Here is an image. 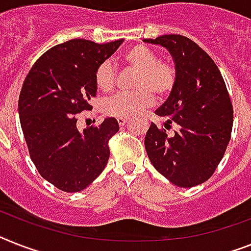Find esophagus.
<instances>
[{
	"mask_svg": "<svg viewBox=\"0 0 251 251\" xmlns=\"http://www.w3.org/2000/svg\"><path fill=\"white\" fill-rule=\"evenodd\" d=\"M117 121H118V123H119V126H124V124L127 123L128 119L127 118H118Z\"/></svg>",
	"mask_w": 251,
	"mask_h": 251,
	"instance_id": "34e87169",
	"label": "esophagus"
}]
</instances>
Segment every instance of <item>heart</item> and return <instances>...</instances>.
Listing matches in <instances>:
<instances>
[{
	"instance_id": "obj_1",
	"label": "heart",
	"mask_w": 251,
	"mask_h": 251,
	"mask_svg": "<svg viewBox=\"0 0 251 251\" xmlns=\"http://www.w3.org/2000/svg\"><path fill=\"white\" fill-rule=\"evenodd\" d=\"M122 60L126 65L137 70L133 88L130 93H115L102 101V110L111 117L129 118L141 109L154 102V96L159 100L169 96L177 82L175 66L167 61H160L158 55L144 45H136L128 49ZM95 83L102 92L113 90L115 83V70L109 60H105L96 68Z\"/></svg>"
}]
</instances>
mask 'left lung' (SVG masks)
<instances>
[{"instance_id":"obj_1","label":"left lung","mask_w":251,"mask_h":251,"mask_svg":"<svg viewBox=\"0 0 251 251\" xmlns=\"http://www.w3.org/2000/svg\"><path fill=\"white\" fill-rule=\"evenodd\" d=\"M160 45L175 61L177 82L155 114L145 149L151 164L178 187L208 181L222 160L231 138L233 109L223 76L212 57L187 37L167 34L144 39Z\"/></svg>"}]
</instances>
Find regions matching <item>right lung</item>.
Returning <instances> with one entry per match:
<instances>
[{
	"mask_svg": "<svg viewBox=\"0 0 251 251\" xmlns=\"http://www.w3.org/2000/svg\"><path fill=\"white\" fill-rule=\"evenodd\" d=\"M123 39L99 45L70 39L37 60L19 96V117L30 159L46 181L65 192H78L106 167L107 142L119 130L115 118L79 130L78 113L91 110L96 96L95 72Z\"/></svg>",
	"mask_w": 251,
	"mask_h": 251,
	"instance_id": "obj_1",
	"label": "right lung"
}]
</instances>
